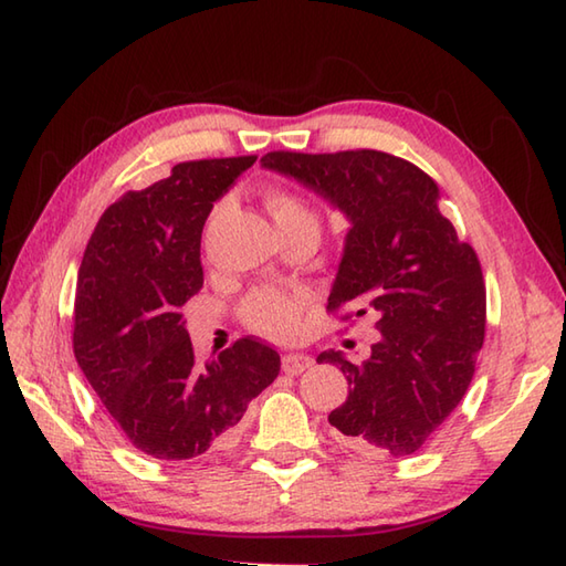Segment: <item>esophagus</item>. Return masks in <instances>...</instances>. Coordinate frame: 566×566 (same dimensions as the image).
I'll list each match as a JSON object with an SVG mask.
<instances>
[{
  "mask_svg": "<svg viewBox=\"0 0 566 566\" xmlns=\"http://www.w3.org/2000/svg\"><path fill=\"white\" fill-rule=\"evenodd\" d=\"M311 363H314V359H311L308 355L290 353V355H284V357H282V369L286 371V375L296 377V375H302V371H306V369L311 367Z\"/></svg>",
  "mask_w": 566,
  "mask_h": 566,
  "instance_id": "obj_1",
  "label": "esophagus"
}]
</instances>
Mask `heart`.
<instances>
[{"label": "heart", "mask_w": 566, "mask_h": 566, "mask_svg": "<svg viewBox=\"0 0 566 566\" xmlns=\"http://www.w3.org/2000/svg\"><path fill=\"white\" fill-rule=\"evenodd\" d=\"M264 201H268V209L282 235L294 233V231L321 233L318 209L304 195H298V191L276 187L268 191ZM221 209L223 203H219V207L213 209L211 221L221 213ZM304 306H306L304 292L260 286V290H252L243 298V304H240V318L245 321V326L250 331L264 335V338L286 340L302 328Z\"/></svg>", "instance_id": "b5f03b06"}]
</instances>
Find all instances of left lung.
Listing matches in <instances>:
<instances>
[{
  "label": "left lung",
  "instance_id": "1",
  "mask_svg": "<svg viewBox=\"0 0 566 566\" xmlns=\"http://www.w3.org/2000/svg\"><path fill=\"white\" fill-rule=\"evenodd\" d=\"M264 167L314 187L353 221L328 296L333 316H375L381 338L340 365L347 399L328 416L363 454L406 457L444 426L474 377L486 333V284L474 248L457 238L428 172L384 150H272Z\"/></svg>",
  "mask_w": 566,
  "mask_h": 566
}]
</instances>
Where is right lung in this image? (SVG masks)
Wrapping results in <instances>:
<instances>
[{"mask_svg":"<svg viewBox=\"0 0 566 566\" xmlns=\"http://www.w3.org/2000/svg\"><path fill=\"white\" fill-rule=\"evenodd\" d=\"M258 160H187L128 191L94 226L77 272L72 350L114 426L155 460L226 448L280 355L245 335L199 363L179 308L203 286L201 231L213 201Z\"/></svg>","mask_w":566,"mask_h":566,"instance_id":"obj_1","label":"right lung"}]
</instances>
